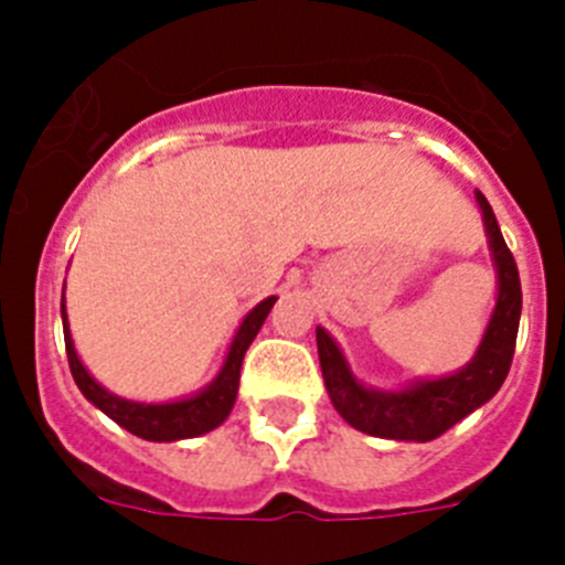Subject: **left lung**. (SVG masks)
<instances>
[{"label":"left lung","mask_w":565,"mask_h":565,"mask_svg":"<svg viewBox=\"0 0 565 565\" xmlns=\"http://www.w3.org/2000/svg\"><path fill=\"white\" fill-rule=\"evenodd\" d=\"M476 201L495 266L498 297L476 356L463 367L438 379H416L398 391H379L353 376L337 339L326 328H317V351L328 396L339 416L367 436L391 441H433L501 391L521 322V277L515 257L503 243L495 212L481 192H476Z\"/></svg>","instance_id":"obj_1"}]
</instances>
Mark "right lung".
Returning <instances> with one entry per match:
<instances>
[{
    "label": "right lung",
    "instance_id": "obj_1",
    "mask_svg": "<svg viewBox=\"0 0 565 565\" xmlns=\"http://www.w3.org/2000/svg\"><path fill=\"white\" fill-rule=\"evenodd\" d=\"M277 297H268L252 308L243 317L237 333L232 337L226 359H223L221 371L203 391L192 393V396L174 398V402H132V398L115 396L104 384L89 376L84 362L78 359L76 344H73V333H70L67 308H64V291H62V326H64V344H67V362L70 373L76 379L78 391L84 393L89 404H96L104 416L113 418L115 424H121L124 430L132 433L147 441H181V438H198L203 433H212L214 427H221L228 418L237 398L239 387V367H243V356H246L248 344L254 342L257 331L266 322L268 311L274 308Z\"/></svg>",
    "mask_w": 565,
    "mask_h": 565
}]
</instances>
